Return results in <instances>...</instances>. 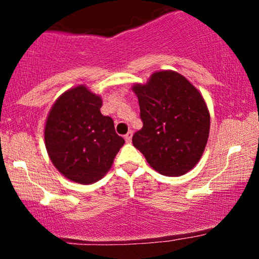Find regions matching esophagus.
<instances>
[{"mask_svg": "<svg viewBox=\"0 0 259 259\" xmlns=\"http://www.w3.org/2000/svg\"><path fill=\"white\" fill-rule=\"evenodd\" d=\"M132 138H133V132H132V130H130V132L127 133L126 135H124V139H125V141L127 142V144H130V142H132Z\"/></svg>", "mask_w": 259, "mask_h": 259, "instance_id": "34e87169", "label": "esophagus"}]
</instances>
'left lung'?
<instances>
[{
    "instance_id": "8db88e82",
    "label": "left lung",
    "mask_w": 259,
    "mask_h": 259,
    "mask_svg": "<svg viewBox=\"0 0 259 259\" xmlns=\"http://www.w3.org/2000/svg\"><path fill=\"white\" fill-rule=\"evenodd\" d=\"M141 130L133 145L159 174L180 177L201 159L209 136L210 115L201 92L174 70L154 72L146 84H134Z\"/></svg>"
}]
</instances>
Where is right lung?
Masks as SVG:
<instances>
[{"label": "right lung", "mask_w": 259, "mask_h": 259, "mask_svg": "<svg viewBox=\"0 0 259 259\" xmlns=\"http://www.w3.org/2000/svg\"><path fill=\"white\" fill-rule=\"evenodd\" d=\"M101 107V96L78 85L56 100L45 124V146L53 165L82 185L102 179L125 142Z\"/></svg>", "instance_id": "right-lung-1"}]
</instances>
